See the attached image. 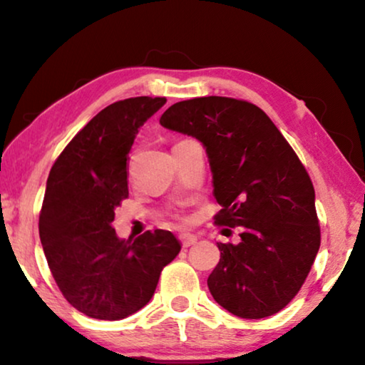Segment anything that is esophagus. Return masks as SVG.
<instances>
[{
  "mask_svg": "<svg viewBox=\"0 0 365 365\" xmlns=\"http://www.w3.org/2000/svg\"><path fill=\"white\" fill-rule=\"evenodd\" d=\"M180 242H182V246L183 247H190V246H193L195 242H197V236H193V235H188V232H185V235H180Z\"/></svg>",
  "mask_w": 365,
  "mask_h": 365,
  "instance_id": "obj_1",
  "label": "esophagus"
}]
</instances>
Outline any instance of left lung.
Segmentation results:
<instances>
[{
	"mask_svg": "<svg viewBox=\"0 0 365 365\" xmlns=\"http://www.w3.org/2000/svg\"><path fill=\"white\" fill-rule=\"evenodd\" d=\"M160 124L203 143L221 205L215 225L241 230L239 244L217 242L211 295L239 318L279 313L300 292L322 244L307 168L267 114L249 101H178Z\"/></svg>",
	"mask_w": 365,
	"mask_h": 365,
	"instance_id": "left-lung-1",
	"label": "left lung"
}]
</instances>
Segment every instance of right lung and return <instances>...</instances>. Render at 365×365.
I'll list each match as a JSON object with an SVG mask.
<instances>
[{"label":"right lung","mask_w":365,"mask_h":365,"mask_svg":"<svg viewBox=\"0 0 365 365\" xmlns=\"http://www.w3.org/2000/svg\"><path fill=\"white\" fill-rule=\"evenodd\" d=\"M164 96L113 103L75 134L53 162L39 236L53 280L70 304L95 319H123L154 295L160 272L180 252L170 231L119 239L114 210L129 197L128 160L138 129Z\"/></svg>","instance_id":"1"}]
</instances>
